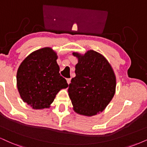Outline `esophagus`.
I'll return each mask as SVG.
<instances>
[{
	"label": "esophagus",
	"mask_w": 147,
	"mask_h": 147,
	"mask_svg": "<svg viewBox=\"0 0 147 147\" xmlns=\"http://www.w3.org/2000/svg\"><path fill=\"white\" fill-rule=\"evenodd\" d=\"M67 84H69L71 82V78H67Z\"/></svg>",
	"instance_id": "34e87169"
}]
</instances>
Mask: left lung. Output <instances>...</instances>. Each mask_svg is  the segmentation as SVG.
Instances as JSON below:
<instances>
[{
	"instance_id": "8db88e82",
	"label": "left lung",
	"mask_w": 147,
	"mask_h": 147,
	"mask_svg": "<svg viewBox=\"0 0 147 147\" xmlns=\"http://www.w3.org/2000/svg\"><path fill=\"white\" fill-rule=\"evenodd\" d=\"M73 55L78 63L76 77L69 85V96L74 111L91 117L102 112L115 95V73L106 58L94 50L84 55L74 52Z\"/></svg>"
}]
</instances>
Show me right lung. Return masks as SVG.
<instances>
[{
  "mask_svg": "<svg viewBox=\"0 0 147 147\" xmlns=\"http://www.w3.org/2000/svg\"><path fill=\"white\" fill-rule=\"evenodd\" d=\"M57 59V53L51 48H41L29 54L18 68V91L34 109L49 108L59 90L68 86L60 75Z\"/></svg>",
  "mask_w": 147,
  "mask_h": 147,
  "instance_id": "1",
  "label": "right lung"
}]
</instances>
